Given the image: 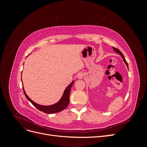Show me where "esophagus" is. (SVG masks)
Wrapping results in <instances>:
<instances>
[{
  "label": "esophagus",
  "mask_w": 147,
  "mask_h": 147,
  "mask_svg": "<svg viewBox=\"0 0 147 147\" xmlns=\"http://www.w3.org/2000/svg\"><path fill=\"white\" fill-rule=\"evenodd\" d=\"M83 76H84V74L83 72H80L77 74V78H79V79L83 78Z\"/></svg>",
  "instance_id": "esophagus-1"
}]
</instances>
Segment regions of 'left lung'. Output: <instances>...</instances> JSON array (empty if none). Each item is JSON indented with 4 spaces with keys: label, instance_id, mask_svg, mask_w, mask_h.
I'll return each mask as SVG.
<instances>
[{
    "label": "left lung",
    "instance_id": "8db88e82",
    "mask_svg": "<svg viewBox=\"0 0 147 147\" xmlns=\"http://www.w3.org/2000/svg\"><path fill=\"white\" fill-rule=\"evenodd\" d=\"M113 50H114V51H115L116 53H118V54L119 55H121V56L122 57V58H123V61H124V63H125V64H126V65H127V68H128V64H127V63L126 62V59H125V57H124V55H123V53L120 51L118 49H117V48H115V47H113Z\"/></svg>",
    "mask_w": 147,
    "mask_h": 147
}]
</instances>
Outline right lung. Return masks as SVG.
Wrapping results in <instances>:
<instances>
[{
    "mask_svg": "<svg viewBox=\"0 0 147 147\" xmlns=\"http://www.w3.org/2000/svg\"><path fill=\"white\" fill-rule=\"evenodd\" d=\"M74 80L69 85L65 88V90L63 93V96L61 98V99L57 102V103L53 104L51 105H39L37 103H35L33 100H31L29 97L28 96V95L26 94V93L24 90V88L23 87V91L25 94V96L26 97V98L28 99V100H29L32 104L35 106L38 110L40 111H42V112L45 113H55L57 112H61L62 110H64L67 107L69 103V96H70V90H71V87L72 86L73 84H74Z\"/></svg>",
    "mask_w": 147,
    "mask_h": 147,
    "instance_id": "1",
    "label": "right lung"
}]
</instances>
